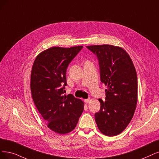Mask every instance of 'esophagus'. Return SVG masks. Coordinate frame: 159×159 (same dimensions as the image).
I'll list each match as a JSON object with an SVG mask.
<instances>
[{
    "label": "esophagus",
    "instance_id": "34e87169",
    "mask_svg": "<svg viewBox=\"0 0 159 159\" xmlns=\"http://www.w3.org/2000/svg\"><path fill=\"white\" fill-rule=\"evenodd\" d=\"M90 99H84V102H85V103H89L90 102Z\"/></svg>",
    "mask_w": 159,
    "mask_h": 159
}]
</instances>
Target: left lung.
Here are the masks:
<instances>
[{
    "label": "left lung",
    "instance_id": "1",
    "mask_svg": "<svg viewBox=\"0 0 159 159\" xmlns=\"http://www.w3.org/2000/svg\"><path fill=\"white\" fill-rule=\"evenodd\" d=\"M97 55L101 81L107 87L105 101L95 114L103 134L115 136L125 130L131 121L138 102V79L131 57L120 46L111 44L87 46Z\"/></svg>",
    "mask_w": 159,
    "mask_h": 159
}]
</instances>
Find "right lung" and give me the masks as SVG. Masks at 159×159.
I'll list each match as a JSON object with an SVG mask.
<instances>
[{"mask_svg":"<svg viewBox=\"0 0 159 159\" xmlns=\"http://www.w3.org/2000/svg\"><path fill=\"white\" fill-rule=\"evenodd\" d=\"M83 46H53L35 58L31 73V92L37 109L51 130L59 134L73 131L84 110V102L63 94L68 65Z\"/></svg>","mask_w":159,"mask_h":159,"instance_id":"add662e5","label":"right lung"}]
</instances>
